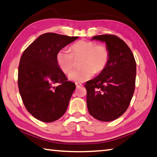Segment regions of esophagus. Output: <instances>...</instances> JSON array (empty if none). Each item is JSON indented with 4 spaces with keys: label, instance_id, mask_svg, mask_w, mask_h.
<instances>
[{
    "label": "esophagus",
    "instance_id": "esophagus-1",
    "mask_svg": "<svg viewBox=\"0 0 157 157\" xmlns=\"http://www.w3.org/2000/svg\"><path fill=\"white\" fill-rule=\"evenodd\" d=\"M76 85V87L77 88H79V87H81L82 86V84L81 83H79V82H76L75 83Z\"/></svg>",
    "mask_w": 157,
    "mask_h": 157
}]
</instances>
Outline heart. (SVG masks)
<instances>
[{"label": "heart", "mask_w": 157, "mask_h": 157, "mask_svg": "<svg viewBox=\"0 0 157 157\" xmlns=\"http://www.w3.org/2000/svg\"><path fill=\"white\" fill-rule=\"evenodd\" d=\"M82 57L81 69L73 71L69 79L82 82L90 79L95 73L103 71L109 60L110 52L106 45L97 44L95 42L79 40L71 47V51L67 49L59 50L56 55V61L62 72L69 73L74 65V58Z\"/></svg>", "instance_id": "b5f03b06"}]
</instances>
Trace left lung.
I'll return each instance as SVG.
<instances>
[{
  "mask_svg": "<svg viewBox=\"0 0 157 157\" xmlns=\"http://www.w3.org/2000/svg\"><path fill=\"white\" fill-rule=\"evenodd\" d=\"M104 42L110 52L105 69L85 84L88 112L102 121L117 119L126 112L135 88L136 62L130 49L115 35L95 36Z\"/></svg>",
  "mask_w": 157,
  "mask_h": 157,
  "instance_id": "1",
  "label": "left lung"
}]
</instances>
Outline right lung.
Listing matches in <instances>:
<instances>
[{
	"instance_id": "1",
	"label": "right lung",
	"mask_w": 157,
	"mask_h": 157,
	"mask_svg": "<svg viewBox=\"0 0 157 157\" xmlns=\"http://www.w3.org/2000/svg\"><path fill=\"white\" fill-rule=\"evenodd\" d=\"M78 38L46 33L22 53L18 67L20 95L28 112L40 121H56L66 112L75 84L67 81L56 55Z\"/></svg>"
}]
</instances>
